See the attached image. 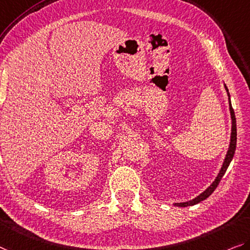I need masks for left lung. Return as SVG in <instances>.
I'll return each instance as SVG.
<instances>
[{"instance_id":"left-lung-1","label":"left lung","mask_w":250,"mask_h":250,"mask_svg":"<svg viewBox=\"0 0 250 250\" xmlns=\"http://www.w3.org/2000/svg\"><path fill=\"white\" fill-rule=\"evenodd\" d=\"M225 86V89L227 91V95H228V103H229V110H230V117H231V135H230V143H229V147H228V151H227V154H226V157L224 160V163L221 165V168L220 171H219L218 175L216 176V179H214V181L210 184V186L207 188V189L198 195V197H195L194 199H192V200L189 201H186V202H176L174 203L175 207H189V206H194L197 205V203L201 202L203 200H206L207 198L210 197L211 193L216 190V188L218 187L219 182L221 181L222 176L225 175L226 171H227V168L229 167L230 162H231L233 154H235V151H236V145H237V124H236V117H235V112H233L232 109V106H231V101H230V94H229V90L227 86H226V83H224Z\"/></svg>"}]
</instances>
